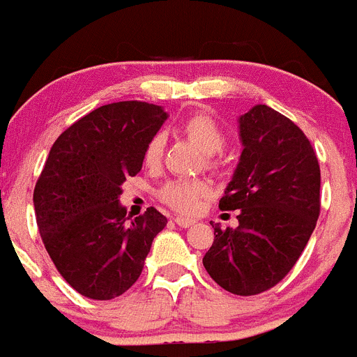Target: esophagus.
Masks as SVG:
<instances>
[{
	"label": "esophagus",
	"mask_w": 357,
	"mask_h": 357,
	"mask_svg": "<svg viewBox=\"0 0 357 357\" xmlns=\"http://www.w3.org/2000/svg\"><path fill=\"white\" fill-rule=\"evenodd\" d=\"M174 222L178 224L179 227H190V226H194L195 220L194 218H186V217H176Z\"/></svg>",
	"instance_id": "obj_1"
}]
</instances>
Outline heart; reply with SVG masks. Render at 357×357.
Instances as JSON below:
<instances>
[{
  "label": "heart",
  "instance_id": "heart-1",
  "mask_svg": "<svg viewBox=\"0 0 357 357\" xmlns=\"http://www.w3.org/2000/svg\"><path fill=\"white\" fill-rule=\"evenodd\" d=\"M181 131L206 155L220 153L226 146V135L222 128L208 114L190 115L181 124ZM163 147H165V140L162 135H155L149 140L144 153V162L147 167H156L162 162ZM208 194H210V183L204 179H178V181L165 183L160 188V199L167 206H171L179 213H194L201 204V199L206 197Z\"/></svg>",
  "mask_w": 357,
  "mask_h": 357
}]
</instances>
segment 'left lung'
<instances>
[{
    "label": "left lung",
    "mask_w": 357,
    "mask_h": 357,
    "mask_svg": "<svg viewBox=\"0 0 357 357\" xmlns=\"http://www.w3.org/2000/svg\"><path fill=\"white\" fill-rule=\"evenodd\" d=\"M238 123L243 151L218 202L238 210V227L215 224L202 265L224 290L256 295L303 255L320 215V167L303 130L271 107L256 105Z\"/></svg>",
    "instance_id": "8db88e82"
}]
</instances>
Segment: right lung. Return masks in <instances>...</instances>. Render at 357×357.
Here are the masks:
<instances>
[{
	"mask_svg": "<svg viewBox=\"0 0 357 357\" xmlns=\"http://www.w3.org/2000/svg\"><path fill=\"white\" fill-rule=\"evenodd\" d=\"M165 119L149 102H112L76 121L51 147L33 190L35 217L56 271L83 297L123 295L167 226L156 208L130 220L119 202L121 185L139 174Z\"/></svg>",
	"mask_w": 357,
	"mask_h": 357,
	"instance_id": "1",
	"label": "right lung"
}]
</instances>
